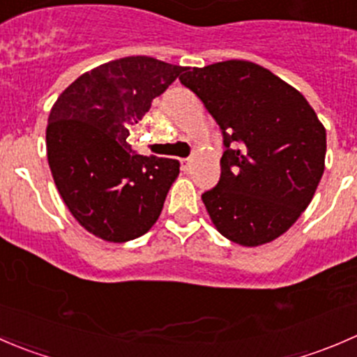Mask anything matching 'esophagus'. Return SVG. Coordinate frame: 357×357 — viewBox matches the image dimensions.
<instances>
[{
    "mask_svg": "<svg viewBox=\"0 0 357 357\" xmlns=\"http://www.w3.org/2000/svg\"><path fill=\"white\" fill-rule=\"evenodd\" d=\"M181 169L185 172H188L192 169V158H183L181 160Z\"/></svg>",
    "mask_w": 357,
    "mask_h": 357,
    "instance_id": "34e87169",
    "label": "esophagus"
}]
</instances>
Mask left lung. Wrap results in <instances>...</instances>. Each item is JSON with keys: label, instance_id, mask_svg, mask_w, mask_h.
Returning <instances> with one entry per match:
<instances>
[{"label": "left lung", "instance_id": "left-lung-1", "mask_svg": "<svg viewBox=\"0 0 357 357\" xmlns=\"http://www.w3.org/2000/svg\"><path fill=\"white\" fill-rule=\"evenodd\" d=\"M181 84L222 131L221 178L202 195L222 236L243 247L273 242L311 204L325 171L326 131L307 100L247 60L185 67Z\"/></svg>", "mask_w": 357, "mask_h": 357}]
</instances>
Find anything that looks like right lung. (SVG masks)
<instances>
[{
    "label": "right lung",
    "instance_id": "right-lung-1",
    "mask_svg": "<svg viewBox=\"0 0 357 357\" xmlns=\"http://www.w3.org/2000/svg\"><path fill=\"white\" fill-rule=\"evenodd\" d=\"M185 67L126 56L79 75L48 117L53 179L75 221L105 242L145 235L179 174L174 158L143 157L126 139Z\"/></svg>",
    "mask_w": 357,
    "mask_h": 357
}]
</instances>
